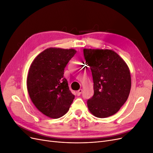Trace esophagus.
Segmentation results:
<instances>
[{
    "label": "esophagus",
    "mask_w": 153,
    "mask_h": 153,
    "mask_svg": "<svg viewBox=\"0 0 153 153\" xmlns=\"http://www.w3.org/2000/svg\"><path fill=\"white\" fill-rule=\"evenodd\" d=\"M82 89H79V90H78V91L76 92L77 96H80V95L82 94Z\"/></svg>",
    "instance_id": "34e87169"
}]
</instances>
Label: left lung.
<instances>
[{"label":"left lung","mask_w":153,"mask_h":153,"mask_svg":"<svg viewBox=\"0 0 153 153\" xmlns=\"http://www.w3.org/2000/svg\"><path fill=\"white\" fill-rule=\"evenodd\" d=\"M84 55L94 83V95L87 100L88 108L97 117L111 116L128 98L131 85L129 68L110 50L84 49Z\"/></svg>","instance_id":"1"}]
</instances>
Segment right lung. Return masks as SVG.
<instances>
[{"mask_svg":"<svg viewBox=\"0 0 153 153\" xmlns=\"http://www.w3.org/2000/svg\"><path fill=\"white\" fill-rule=\"evenodd\" d=\"M76 52L74 49L50 48L39 53L31 64L27 90L36 107L49 117L63 116L75 98L64 77V71Z\"/></svg>","mask_w":153,"mask_h":153,"instance_id":"1","label":"right lung"}]
</instances>
